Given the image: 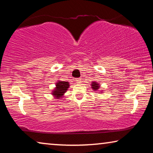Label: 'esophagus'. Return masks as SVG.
<instances>
[{"mask_svg":"<svg viewBox=\"0 0 153 153\" xmlns=\"http://www.w3.org/2000/svg\"><path fill=\"white\" fill-rule=\"evenodd\" d=\"M76 81L77 82H78V83H79V82H82V79H81V78H76Z\"/></svg>","mask_w":153,"mask_h":153,"instance_id":"34e87169","label":"esophagus"}]
</instances>
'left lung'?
I'll return each mask as SVG.
<instances>
[{
	"mask_svg": "<svg viewBox=\"0 0 153 153\" xmlns=\"http://www.w3.org/2000/svg\"><path fill=\"white\" fill-rule=\"evenodd\" d=\"M92 86H93V88L94 90H97L99 88V84L97 82H93L92 83Z\"/></svg>",
	"mask_w": 153,
	"mask_h": 153,
	"instance_id": "obj_1",
	"label": "left lung"
}]
</instances>
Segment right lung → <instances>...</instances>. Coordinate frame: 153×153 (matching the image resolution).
I'll return each mask as SVG.
<instances>
[{"mask_svg": "<svg viewBox=\"0 0 153 153\" xmlns=\"http://www.w3.org/2000/svg\"><path fill=\"white\" fill-rule=\"evenodd\" d=\"M56 88L54 90V92L53 93V94L55 96L60 97V96L63 95V94L66 92L67 88H69V82H63V81H59L56 84Z\"/></svg>", "mask_w": 153, "mask_h": 153, "instance_id": "obj_1", "label": "right lung"}]
</instances>
